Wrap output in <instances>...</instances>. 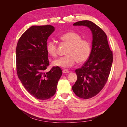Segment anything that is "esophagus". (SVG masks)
Returning a JSON list of instances; mask_svg holds the SVG:
<instances>
[{
    "instance_id": "esophagus-1",
    "label": "esophagus",
    "mask_w": 127,
    "mask_h": 127,
    "mask_svg": "<svg viewBox=\"0 0 127 127\" xmlns=\"http://www.w3.org/2000/svg\"><path fill=\"white\" fill-rule=\"evenodd\" d=\"M63 72L64 74H67V73H68L69 72V71L67 70V69H64L63 70Z\"/></svg>"
}]
</instances>
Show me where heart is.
Masks as SVG:
<instances>
[{
	"label": "heart",
	"instance_id": "1",
	"mask_svg": "<svg viewBox=\"0 0 127 127\" xmlns=\"http://www.w3.org/2000/svg\"><path fill=\"white\" fill-rule=\"evenodd\" d=\"M60 40L69 45L64 57L55 60L53 64L57 67L69 68L77 61L82 64L86 61L91 55V44L89 40L82 39V36L75 32L65 33L59 37ZM47 51L50 56L56 57L58 53V47L53 40L48 41L46 45Z\"/></svg>",
	"mask_w": 127,
	"mask_h": 127
}]
</instances>
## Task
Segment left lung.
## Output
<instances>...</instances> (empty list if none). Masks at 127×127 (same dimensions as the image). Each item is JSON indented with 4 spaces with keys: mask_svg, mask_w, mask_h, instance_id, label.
<instances>
[{
    "mask_svg": "<svg viewBox=\"0 0 127 127\" xmlns=\"http://www.w3.org/2000/svg\"><path fill=\"white\" fill-rule=\"evenodd\" d=\"M73 25L87 26L93 34L91 55L81 68L75 70L77 79L72 87L76 96L88 99L98 94L106 84L112 67L113 53L105 33L94 23L82 21Z\"/></svg>",
    "mask_w": 127,
    "mask_h": 127,
    "instance_id": "1",
    "label": "left lung"
}]
</instances>
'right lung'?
Returning <instances> with one entry per match:
<instances>
[{"label":"right lung","mask_w":127,"mask_h":127,"mask_svg":"<svg viewBox=\"0 0 127 127\" xmlns=\"http://www.w3.org/2000/svg\"><path fill=\"white\" fill-rule=\"evenodd\" d=\"M55 29L51 25L32 26L22 34L17 44V76L26 90L41 100L55 94L63 74L59 67L46 70L49 66L47 42Z\"/></svg>","instance_id":"obj_1"}]
</instances>
